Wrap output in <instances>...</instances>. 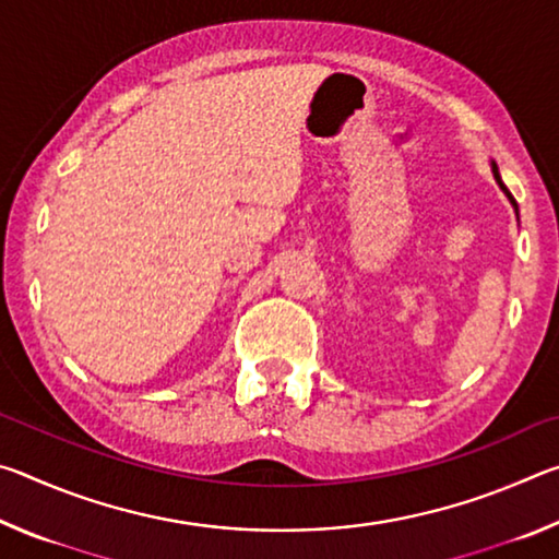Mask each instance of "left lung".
<instances>
[{"label": "left lung", "mask_w": 559, "mask_h": 559, "mask_svg": "<svg viewBox=\"0 0 559 559\" xmlns=\"http://www.w3.org/2000/svg\"><path fill=\"white\" fill-rule=\"evenodd\" d=\"M493 175H496V179H498V185H500V189H503V192L508 194V200H510V202H513V206H515V212H518V204H515V200H513V194H510V192H508V187H506L503 182H500V175H498V167H496V165H493Z\"/></svg>", "instance_id": "8db88e82"}]
</instances>
